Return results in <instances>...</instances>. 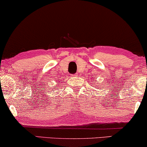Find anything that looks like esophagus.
Wrapping results in <instances>:
<instances>
[{
	"instance_id": "esophagus-1",
	"label": "esophagus",
	"mask_w": 147,
	"mask_h": 147,
	"mask_svg": "<svg viewBox=\"0 0 147 147\" xmlns=\"http://www.w3.org/2000/svg\"><path fill=\"white\" fill-rule=\"evenodd\" d=\"M77 76V74H72V76Z\"/></svg>"
}]
</instances>
